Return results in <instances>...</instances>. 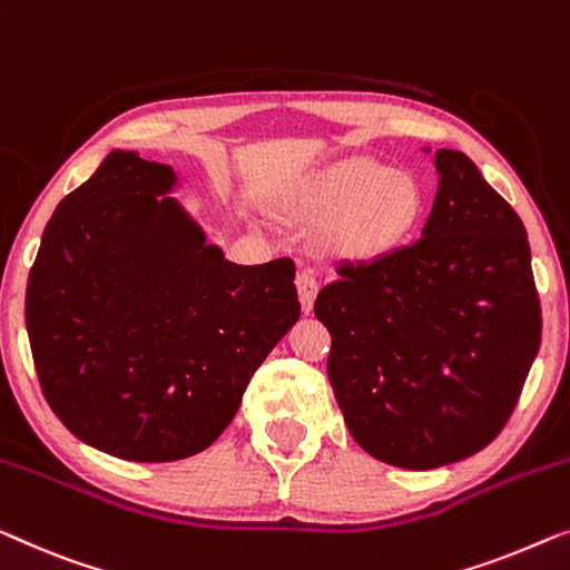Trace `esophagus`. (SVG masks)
<instances>
[{
  "instance_id": "1",
  "label": "esophagus",
  "mask_w": 570,
  "mask_h": 570,
  "mask_svg": "<svg viewBox=\"0 0 570 570\" xmlns=\"http://www.w3.org/2000/svg\"><path fill=\"white\" fill-rule=\"evenodd\" d=\"M295 287H298V298H301V305H303V313H311L313 301H316V293H318L316 277H313L311 272H298V277H295Z\"/></svg>"
}]
</instances>
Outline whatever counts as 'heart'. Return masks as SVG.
Segmentation results:
<instances>
[{
	"label": "heart",
	"instance_id": "b5f03b06",
	"mask_svg": "<svg viewBox=\"0 0 570 570\" xmlns=\"http://www.w3.org/2000/svg\"><path fill=\"white\" fill-rule=\"evenodd\" d=\"M305 224L324 220L321 249L340 259H370L401 246L424 216V189L414 175L354 156L316 171L291 193Z\"/></svg>",
	"mask_w": 570,
	"mask_h": 570
}]
</instances>
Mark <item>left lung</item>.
<instances>
[{
	"instance_id": "obj_1",
	"label": "left lung",
	"mask_w": 570,
	"mask_h": 570,
	"mask_svg": "<svg viewBox=\"0 0 570 570\" xmlns=\"http://www.w3.org/2000/svg\"><path fill=\"white\" fill-rule=\"evenodd\" d=\"M432 156L436 195L416 242L344 262L313 305L346 429L409 470L458 463L501 432L542 334L522 220L463 151Z\"/></svg>"
}]
</instances>
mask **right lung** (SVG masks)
I'll return each mask as SVG.
<instances>
[{"label":"right lung","instance_id":"add662e5","mask_svg":"<svg viewBox=\"0 0 570 570\" xmlns=\"http://www.w3.org/2000/svg\"><path fill=\"white\" fill-rule=\"evenodd\" d=\"M183 175L115 148L53 210L24 293L38 381L89 448L197 455L301 316L295 265H236L177 200Z\"/></svg>","mask_w":570,"mask_h":570}]
</instances>
